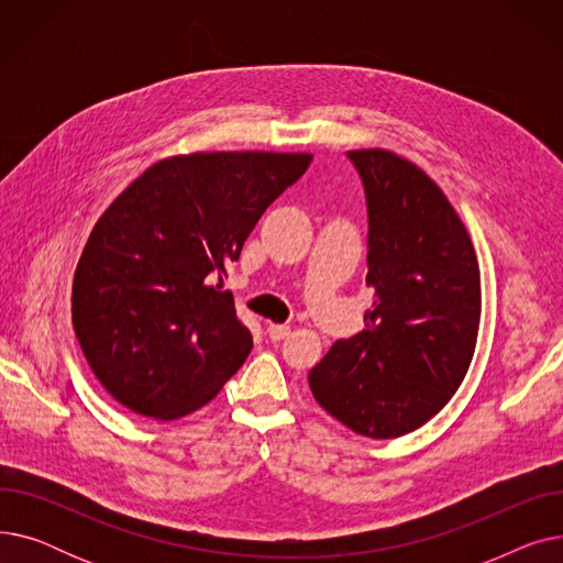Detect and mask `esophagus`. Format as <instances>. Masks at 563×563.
<instances>
[{
    "label": "esophagus",
    "instance_id": "obj_1",
    "mask_svg": "<svg viewBox=\"0 0 563 563\" xmlns=\"http://www.w3.org/2000/svg\"><path fill=\"white\" fill-rule=\"evenodd\" d=\"M266 335H269L274 342H280L289 335V327H285V323H269V327H266Z\"/></svg>",
    "mask_w": 563,
    "mask_h": 563
}]
</instances>
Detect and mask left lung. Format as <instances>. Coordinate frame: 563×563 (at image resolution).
<instances>
[{
	"label": "left lung",
	"instance_id": "obj_1",
	"mask_svg": "<svg viewBox=\"0 0 563 563\" xmlns=\"http://www.w3.org/2000/svg\"><path fill=\"white\" fill-rule=\"evenodd\" d=\"M369 214L365 329L338 340L308 374L317 404L374 440L420 429L463 383L475 356L482 278L470 234L412 162L349 151Z\"/></svg>",
	"mask_w": 563,
	"mask_h": 563
}]
</instances>
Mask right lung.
<instances>
[{"mask_svg": "<svg viewBox=\"0 0 563 563\" xmlns=\"http://www.w3.org/2000/svg\"><path fill=\"white\" fill-rule=\"evenodd\" d=\"M310 162V153L175 155L107 207L75 269L73 327L118 404L151 420L185 418L244 365L253 338L223 291L225 266Z\"/></svg>", "mask_w": 563, "mask_h": 563, "instance_id": "obj_1", "label": "right lung"}]
</instances>
